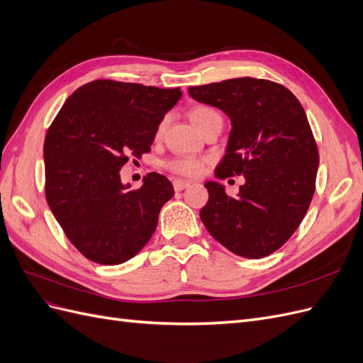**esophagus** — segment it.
I'll return each mask as SVG.
<instances>
[{
    "label": "esophagus",
    "instance_id": "obj_1",
    "mask_svg": "<svg viewBox=\"0 0 363 363\" xmlns=\"http://www.w3.org/2000/svg\"><path fill=\"white\" fill-rule=\"evenodd\" d=\"M172 184H174V189L177 191V192H180V191L188 188V186H191L189 182H184V180H174Z\"/></svg>",
    "mask_w": 363,
    "mask_h": 363
}]
</instances>
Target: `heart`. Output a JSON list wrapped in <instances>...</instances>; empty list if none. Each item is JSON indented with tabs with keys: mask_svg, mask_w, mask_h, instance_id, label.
I'll return each instance as SVG.
<instances>
[{
	"mask_svg": "<svg viewBox=\"0 0 363 363\" xmlns=\"http://www.w3.org/2000/svg\"><path fill=\"white\" fill-rule=\"evenodd\" d=\"M213 118H221V116H219V113L211 106H195L191 111V121L199 130H201L208 121ZM159 130H162V125L159 127ZM167 168L175 174L188 175V177H196V175H200L203 172L204 162L201 159H195V157H179V159L169 160L167 163Z\"/></svg>",
	"mask_w": 363,
	"mask_h": 363,
	"instance_id": "heart-1",
	"label": "heart"
}]
</instances>
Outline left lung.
Listing matches in <instances>:
<instances>
[{"instance_id":"1","label":"left lung","mask_w":363,"mask_h":363,"mask_svg":"<svg viewBox=\"0 0 363 363\" xmlns=\"http://www.w3.org/2000/svg\"><path fill=\"white\" fill-rule=\"evenodd\" d=\"M188 92L232 121L215 177H245L236 196H228L221 183L207 182L201 221L235 255L265 257L298 228L315 192L320 155L304 108L284 86L251 77Z\"/></svg>"}]
</instances>
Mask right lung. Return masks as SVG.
<instances>
[{"label": "right lung", "instance_id": "1", "mask_svg": "<svg viewBox=\"0 0 363 363\" xmlns=\"http://www.w3.org/2000/svg\"><path fill=\"white\" fill-rule=\"evenodd\" d=\"M180 87L95 80L79 87L50 125L45 196L71 244L101 265H119L147 245L174 188L150 172L128 191L121 168L151 150L159 124L180 100Z\"/></svg>", "mask_w": 363, "mask_h": 363}]
</instances>
